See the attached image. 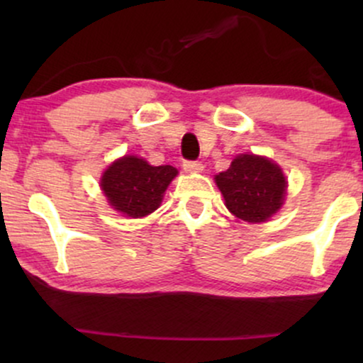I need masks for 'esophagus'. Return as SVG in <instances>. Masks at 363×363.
Instances as JSON below:
<instances>
[{
    "label": "esophagus",
    "mask_w": 363,
    "mask_h": 363,
    "mask_svg": "<svg viewBox=\"0 0 363 363\" xmlns=\"http://www.w3.org/2000/svg\"><path fill=\"white\" fill-rule=\"evenodd\" d=\"M182 167H184L186 172H203V164L201 162H196V160H186L184 164H182Z\"/></svg>",
    "instance_id": "esophagus-1"
}]
</instances>
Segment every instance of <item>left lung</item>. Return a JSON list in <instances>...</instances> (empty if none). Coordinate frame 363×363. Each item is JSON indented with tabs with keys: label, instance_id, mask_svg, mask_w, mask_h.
I'll return each instance as SVG.
<instances>
[{
	"label": "left lung",
	"instance_id": "1",
	"mask_svg": "<svg viewBox=\"0 0 363 363\" xmlns=\"http://www.w3.org/2000/svg\"><path fill=\"white\" fill-rule=\"evenodd\" d=\"M225 206L244 222L261 223L280 210L285 201L286 181L273 160L242 153L230 167L215 176Z\"/></svg>",
	"mask_w": 363,
	"mask_h": 363
}]
</instances>
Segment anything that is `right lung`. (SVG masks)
Segmentation results:
<instances>
[{
  "label": "right lung",
  "mask_w": 363,
  "mask_h": 363,
  "mask_svg": "<svg viewBox=\"0 0 363 363\" xmlns=\"http://www.w3.org/2000/svg\"><path fill=\"white\" fill-rule=\"evenodd\" d=\"M176 176L177 169L172 165L153 167L145 158L124 155L106 169L101 187L116 211L141 218L160 206L165 189Z\"/></svg>",
  "instance_id": "1"
}]
</instances>
